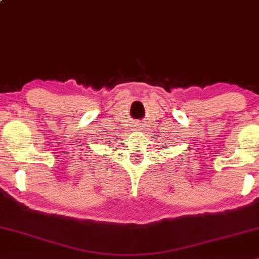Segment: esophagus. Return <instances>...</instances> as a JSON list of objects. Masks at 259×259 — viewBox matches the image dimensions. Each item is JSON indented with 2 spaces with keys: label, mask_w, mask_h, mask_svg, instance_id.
<instances>
[{
  "label": "esophagus",
  "mask_w": 259,
  "mask_h": 259,
  "mask_svg": "<svg viewBox=\"0 0 259 259\" xmlns=\"http://www.w3.org/2000/svg\"><path fill=\"white\" fill-rule=\"evenodd\" d=\"M135 126H140V125H135ZM138 129H141V127H138Z\"/></svg>",
  "instance_id": "esophagus-1"
}]
</instances>
